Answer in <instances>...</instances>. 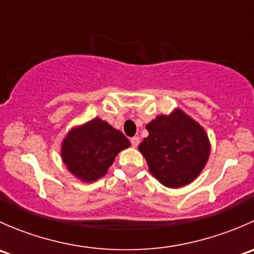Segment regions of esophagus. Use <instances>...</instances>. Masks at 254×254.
<instances>
[{
	"mask_svg": "<svg viewBox=\"0 0 254 254\" xmlns=\"http://www.w3.org/2000/svg\"><path fill=\"white\" fill-rule=\"evenodd\" d=\"M130 142H131L132 147H136V146L140 143V139L137 136H134V137H131V139H130Z\"/></svg>",
	"mask_w": 254,
	"mask_h": 254,
	"instance_id": "obj_1",
	"label": "esophagus"
}]
</instances>
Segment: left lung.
Returning a JSON list of instances; mask_svg holds the SVG:
<instances>
[{
	"mask_svg": "<svg viewBox=\"0 0 254 254\" xmlns=\"http://www.w3.org/2000/svg\"><path fill=\"white\" fill-rule=\"evenodd\" d=\"M148 136L139 145L151 175L167 188L191 183L205 167L210 141L198 122L177 108L151 120Z\"/></svg>",
	"mask_w": 254,
	"mask_h": 254,
	"instance_id": "obj_1",
	"label": "left lung"
}]
</instances>
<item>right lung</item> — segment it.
Listing matches in <instances>:
<instances>
[{
  "label": "right lung",
  "instance_id": "right-lung-1",
  "mask_svg": "<svg viewBox=\"0 0 254 254\" xmlns=\"http://www.w3.org/2000/svg\"><path fill=\"white\" fill-rule=\"evenodd\" d=\"M129 146L122 131L94 118L67 132L61 143V158L71 175L88 183L106 176L118 153Z\"/></svg>",
  "mask_w": 254,
  "mask_h": 254
}]
</instances>
